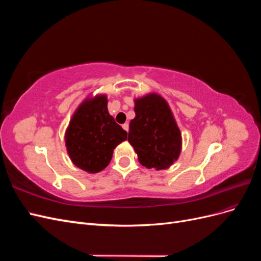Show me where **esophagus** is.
<instances>
[{
	"mask_svg": "<svg viewBox=\"0 0 261 261\" xmlns=\"http://www.w3.org/2000/svg\"><path fill=\"white\" fill-rule=\"evenodd\" d=\"M122 127H123V129H124V130H126V132H128V129H129V126H128V124H127V123L123 124V125H122Z\"/></svg>",
	"mask_w": 261,
	"mask_h": 261,
	"instance_id": "1",
	"label": "esophagus"
}]
</instances>
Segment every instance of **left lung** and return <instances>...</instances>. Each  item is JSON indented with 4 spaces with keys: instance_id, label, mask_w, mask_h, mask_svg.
Here are the masks:
<instances>
[{
    "instance_id": "left-lung-1",
    "label": "left lung",
    "mask_w": 261,
    "mask_h": 261,
    "mask_svg": "<svg viewBox=\"0 0 261 261\" xmlns=\"http://www.w3.org/2000/svg\"><path fill=\"white\" fill-rule=\"evenodd\" d=\"M136 116L129 123L128 143L147 169H169L179 156L181 134L171 109L160 94L137 98Z\"/></svg>"
}]
</instances>
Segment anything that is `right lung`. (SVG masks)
Masks as SVG:
<instances>
[{
	"label": "right lung",
	"instance_id": "right-lung-1",
	"mask_svg": "<svg viewBox=\"0 0 261 261\" xmlns=\"http://www.w3.org/2000/svg\"><path fill=\"white\" fill-rule=\"evenodd\" d=\"M126 139L127 133L109 114L106 94L85 99L65 132V146L70 160L88 173L106 169L115 147Z\"/></svg>",
	"mask_w": 261,
	"mask_h": 261
}]
</instances>
